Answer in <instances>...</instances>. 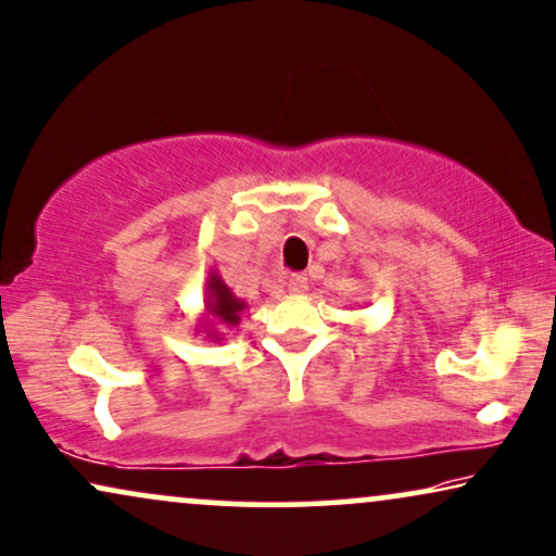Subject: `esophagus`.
I'll return each instance as SVG.
<instances>
[{"label": "esophagus", "instance_id": "esophagus-1", "mask_svg": "<svg viewBox=\"0 0 556 556\" xmlns=\"http://www.w3.org/2000/svg\"><path fill=\"white\" fill-rule=\"evenodd\" d=\"M306 288H308V278L304 273H293V276L288 278V291L291 293H304Z\"/></svg>", "mask_w": 556, "mask_h": 556}]
</instances>
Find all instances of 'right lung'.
<instances>
[{"label": "right lung", "mask_w": 556, "mask_h": 556, "mask_svg": "<svg viewBox=\"0 0 556 556\" xmlns=\"http://www.w3.org/2000/svg\"><path fill=\"white\" fill-rule=\"evenodd\" d=\"M244 301L237 299V295L229 291V286L222 280L216 273H208L206 278V314L212 316V321H208V327L214 329V321L225 324V327H237L240 324V314L244 312ZM212 329L208 331V337H214V340H219V334Z\"/></svg>", "instance_id": "obj_1"}]
</instances>
